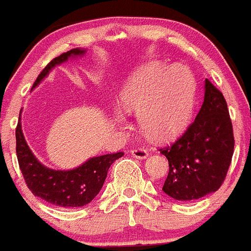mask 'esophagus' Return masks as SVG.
Listing matches in <instances>:
<instances>
[{"instance_id":"esophagus-1","label":"esophagus","mask_w":251,"mask_h":251,"mask_svg":"<svg viewBox=\"0 0 251 251\" xmlns=\"http://www.w3.org/2000/svg\"><path fill=\"white\" fill-rule=\"evenodd\" d=\"M131 154H132L135 158H139V160H145V158L149 157V153H147L146 150L144 149H135L131 151Z\"/></svg>"}]
</instances>
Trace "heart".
<instances>
[{"instance_id": "1", "label": "heart", "mask_w": 251, "mask_h": 251, "mask_svg": "<svg viewBox=\"0 0 251 251\" xmlns=\"http://www.w3.org/2000/svg\"><path fill=\"white\" fill-rule=\"evenodd\" d=\"M124 110L139 115L142 130L165 139L178 132L192 115L194 84L183 65L150 64L137 70L120 95ZM115 120L125 124L124 115L115 112Z\"/></svg>"}]
</instances>
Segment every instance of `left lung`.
Here are the masks:
<instances>
[{
	"label": "left lung",
	"instance_id": "obj_1",
	"mask_svg": "<svg viewBox=\"0 0 251 251\" xmlns=\"http://www.w3.org/2000/svg\"><path fill=\"white\" fill-rule=\"evenodd\" d=\"M234 152L233 126L223 94L204 80L202 106L177 141L161 150L170 163L162 191L181 202H192L218 191Z\"/></svg>",
	"mask_w": 251,
	"mask_h": 251
}]
</instances>
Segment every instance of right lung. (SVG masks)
Returning <instances> with one entry per match:
<instances>
[{
    "label": "right lung",
    "mask_w": 251,
    "mask_h": 251,
    "mask_svg": "<svg viewBox=\"0 0 251 251\" xmlns=\"http://www.w3.org/2000/svg\"><path fill=\"white\" fill-rule=\"evenodd\" d=\"M86 51L88 49L74 48L54 58L39 74L32 90L36 89L55 67L69 59L84 57ZM21 115L22 109L16 128V152L28 188L34 196L57 207L78 208L90 203L102 188L110 166L118 158L123 157L124 152L90 157L72 170H53L44 166L28 146L22 131Z\"/></svg>",
    "instance_id": "add662e5"
}]
</instances>
